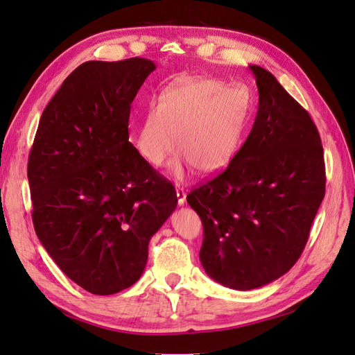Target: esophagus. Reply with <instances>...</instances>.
<instances>
[{
	"instance_id": "obj_1",
	"label": "esophagus",
	"mask_w": 355,
	"mask_h": 355,
	"mask_svg": "<svg viewBox=\"0 0 355 355\" xmlns=\"http://www.w3.org/2000/svg\"><path fill=\"white\" fill-rule=\"evenodd\" d=\"M176 195H178V202H179V205L185 204V201H187V192H185V189H183V188H178V189H176Z\"/></svg>"
}]
</instances>
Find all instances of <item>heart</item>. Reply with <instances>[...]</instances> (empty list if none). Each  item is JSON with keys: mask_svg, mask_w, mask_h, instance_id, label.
Listing matches in <instances>:
<instances>
[{"mask_svg": "<svg viewBox=\"0 0 355 355\" xmlns=\"http://www.w3.org/2000/svg\"><path fill=\"white\" fill-rule=\"evenodd\" d=\"M248 119V97L211 78H191L167 89L150 105L135 134V147L153 166L176 148L183 163L202 173L217 172L236 154ZM173 175L183 176L182 162Z\"/></svg>", "mask_w": 355, "mask_h": 355, "instance_id": "heart-1", "label": "heart"}]
</instances>
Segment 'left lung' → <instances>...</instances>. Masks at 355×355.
I'll use <instances>...</instances> for the list:
<instances>
[{"label":"left lung","mask_w":355,"mask_h":355,"mask_svg":"<svg viewBox=\"0 0 355 355\" xmlns=\"http://www.w3.org/2000/svg\"><path fill=\"white\" fill-rule=\"evenodd\" d=\"M259 107L230 164L187 196L204 225L205 272L234 290H253L299 261L324 196L323 147L309 112L277 78L249 65Z\"/></svg>","instance_id":"8db88e82"}]
</instances>
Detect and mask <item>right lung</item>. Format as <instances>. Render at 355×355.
<instances>
[{
    "label": "right lung",
    "instance_id": "add662e5",
    "mask_svg": "<svg viewBox=\"0 0 355 355\" xmlns=\"http://www.w3.org/2000/svg\"><path fill=\"white\" fill-rule=\"evenodd\" d=\"M153 61H89L42 113L27 163L35 232L61 271L92 294L131 287L148 243L178 205L172 182L130 143L131 103Z\"/></svg>",
    "mask_w": 355,
    "mask_h": 355
}]
</instances>
